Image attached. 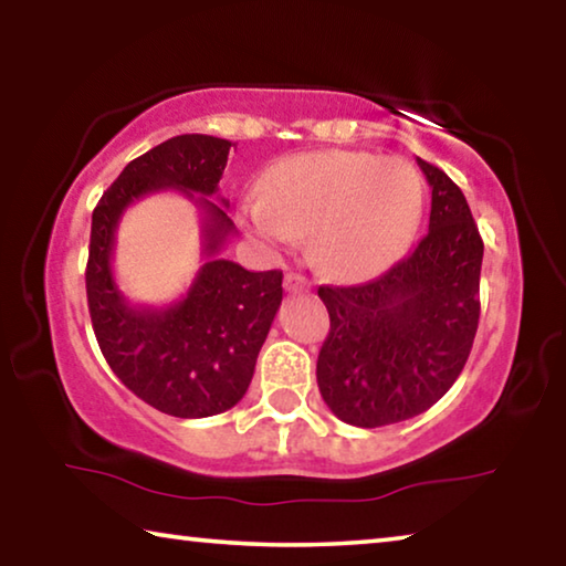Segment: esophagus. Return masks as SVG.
I'll use <instances>...</instances> for the list:
<instances>
[{
	"mask_svg": "<svg viewBox=\"0 0 566 566\" xmlns=\"http://www.w3.org/2000/svg\"><path fill=\"white\" fill-rule=\"evenodd\" d=\"M284 286H286V292H302V290H310L312 286V282L306 280L304 274H296V272H290L284 276Z\"/></svg>",
	"mask_w": 566,
	"mask_h": 566,
	"instance_id": "obj_1",
	"label": "esophagus"
}]
</instances>
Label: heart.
Listing matches in <instances>:
<instances>
[{
    "instance_id": "1",
    "label": "heart",
    "mask_w": 566,
    "mask_h": 566,
    "mask_svg": "<svg viewBox=\"0 0 566 566\" xmlns=\"http://www.w3.org/2000/svg\"><path fill=\"white\" fill-rule=\"evenodd\" d=\"M421 199V179L407 159L324 149L266 169L262 197H244L239 219L270 244L310 234V254L324 274L367 280L405 252Z\"/></svg>"
}]
</instances>
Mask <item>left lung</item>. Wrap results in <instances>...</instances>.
<instances>
[{
	"label": "left lung",
	"mask_w": 566,
	"mask_h": 566,
	"mask_svg": "<svg viewBox=\"0 0 566 566\" xmlns=\"http://www.w3.org/2000/svg\"><path fill=\"white\" fill-rule=\"evenodd\" d=\"M417 161L432 187L429 232L377 280L319 286L329 334L317 385L334 415L364 429L437 405L462 375L479 324L484 242L462 189Z\"/></svg>",
	"instance_id": "left-lung-1"
}]
</instances>
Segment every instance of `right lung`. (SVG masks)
I'll return each mask as SVG.
<instances>
[{"label": "right lung", "mask_w": 566, "mask_h": 566, "mask_svg": "<svg viewBox=\"0 0 566 566\" xmlns=\"http://www.w3.org/2000/svg\"><path fill=\"white\" fill-rule=\"evenodd\" d=\"M232 142L179 134L132 159L92 214L87 302L94 337L122 385L142 401L181 419L232 409L282 304V272H247L219 252L234 222L212 197ZM161 188H179L203 207L208 262L190 292L169 307H134L111 274L113 232L123 209Z\"/></svg>", "instance_id": "add662e5"}]
</instances>
